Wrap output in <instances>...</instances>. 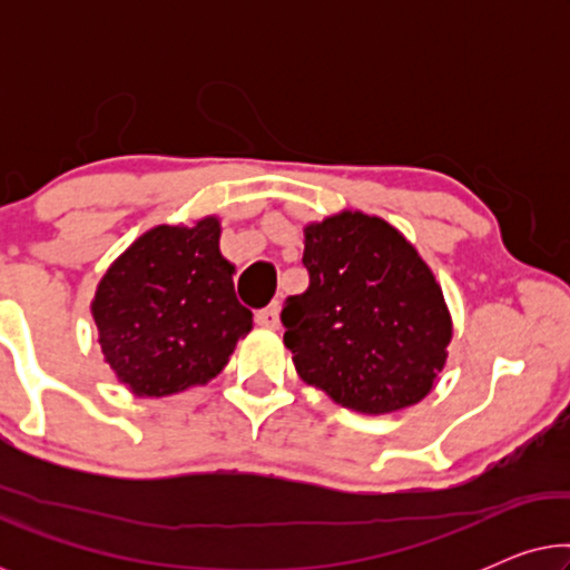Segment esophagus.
Segmentation results:
<instances>
[{"label": "esophagus", "instance_id": "34e87169", "mask_svg": "<svg viewBox=\"0 0 570 570\" xmlns=\"http://www.w3.org/2000/svg\"><path fill=\"white\" fill-rule=\"evenodd\" d=\"M256 322L262 326H267V330H277L279 326V306L277 303H269L267 308H262L259 314H256Z\"/></svg>", "mask_w": 570, "mask_h": 570}]
</instances>
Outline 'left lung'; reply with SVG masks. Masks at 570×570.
<instances>
[{
	"label": "left lung",
	"instance_id": "obj_1",
	"mask_svg": "<svg viewBox=\"0 0 570 570\" xmlns=\"http://www.w3.org/2000/svg\"><path fill=\"white\" fill-rule=\"evenodd\" d=\"M303 233L308 287L279 314L298 376L365 415L423 400L446 363L451 316L415 246L363 213Z\"/></svg>",
	"mask_w": 570,
	"mask_h": 570
}]
</instances>
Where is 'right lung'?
<instances>
[{
    "mask_svg": "<svg viewBox=\"0 0 570 570\" xmlns=\"http://www.w3.org/2000/svg\"><path fill=\"white\" fill-rule=\"evenodd\" d=\"M220 223L158 225L100 279L92 318L111 371L137 396H168L223 371L254 314L240 306Z\"/></svg>",
    "mask_w": 570,
    "mask_h": 570,
    "instance_id": "obj_1",
    "label": "right lung"
}]
</instances>
